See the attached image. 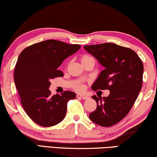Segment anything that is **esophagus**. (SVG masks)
<instances>
[{
  "mask_svg": "<svg viewBox=\"0 0 157 157\" xmlns=\"http://www.w3.org/2000/svg\"><path fill=\"white\" fill-rule=\"evenodd\" d=\"M77 98H80V99H84V100L88 99V96H86V95H80V94H77Z\"/></svg>",
  "mask_w": 157,
  "mask_h": 157,
  "instance_id": "esophagus-1",
  "label": "esophagus"
}]
</instances>
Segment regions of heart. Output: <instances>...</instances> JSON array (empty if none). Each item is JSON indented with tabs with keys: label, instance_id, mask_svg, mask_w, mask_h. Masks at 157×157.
<instances>
[{
	"label": "heart",
	"instance_id": "heart-1",
	"mask_svg": "<svg viewBox=\"0 0 157 157\" xmlns=\"http://www.w3.org/2000/svg\"><path fill=\"white\" fill-rule=\"evenodd\" d=\"M94 60V58L92 57V56H89V55H83V56H81L80 58V60H81V63H84V62L88 61V60ZM75 90H77L79 92H82L84 90V87L82 85H77V86H75Z\"/></svg>",
	"mask_w": 157,
	"mask_h": 157
}]
</instances>
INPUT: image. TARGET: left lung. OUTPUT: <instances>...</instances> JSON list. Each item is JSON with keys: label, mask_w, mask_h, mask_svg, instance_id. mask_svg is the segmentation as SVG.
<instances>
[{"label": "left lung", "mask_w": 157, "mask_h": 157, "mask_svg": "<svg viewBox=\"0 0 157 157\" xmlns=\"http://www.w3.org/2000/svg\"><path fill=\"white\" fill-rule=\"evenodd\" d=\"M84 48L105 67L91 88L110 91L107 97H92L97 107L89 118L98 125L109 127L129 113L138 97L143 85L142 60L132 49L113 43L86 45Z\"/></svg>", "instance_id": "8db88e82"}]
</instances>
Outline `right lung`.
<instances>
[{
  "label": "right lung",
  "mask_w": 157,
  "mask_h": 157,
  "mask_svg": "<svg viewBox=\"0 0 157 157\" xmlns=\"http://www.w3.org/2000/svg\"><path fill=\"white\" fill-rule=\"evenodd\" d=\"M80 47L50 39L30 45L19 56L14 67L15 85L22 107L39 125L49 127L62 121L68 101L76 97L70 90L51 95L49 88L52 79L63 76L58 67Z\"/></svg>",
  "instance_id": "add662e5"
}]
</instances>
